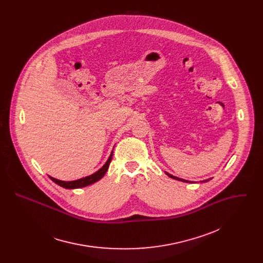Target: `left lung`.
<instances>
[{
    "instance_id": "obj_1",
    "label": "left lung",
    "mask_w": 263,
    "mask_h": 263,
    "mask_svg": "<svg viewBox=\"0 0 263 263\" xmlns=\"http://www.w3.org/2000/svg\"><path fill=\"white\" fill-rule=\"evenodd\" d=\"M169 177H171V178H173V179H176V180H179V181H183V182H187V180H184V179H180V178H178V177H175V176H173V175H171V174H169V173H166ZM210 179H208V180H203V182H206V181H209Z\"/></svg>"
}]
</instances>
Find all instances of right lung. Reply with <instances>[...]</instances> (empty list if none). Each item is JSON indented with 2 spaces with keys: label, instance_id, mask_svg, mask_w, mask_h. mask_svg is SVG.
I'll list each match as a JSON object with an SVG mask.
<instances>
[{
  "label": "right lung",
  "instance_id": "1",
  "mask_svg": "<svg viewBox=\"0 0 263 263\" xmlns=\"http://www.w3.org/2000/svg\"><path fill=\"white\" fill-rule=\"evenodd\" d=\"M112 153L113 152H111L107 162L103 165V167L101 169H99L97 172H95L94 174L90 175V176H87V177H84V178H81V179H78V180H74V181H62V180L55 179V178L50 177V176H49V178L54 183H57L58 185H60V186L64 188H70V189L85 187V186H88L90 184H93V183L97 182L98 180H100L104 176V174L106 173V171H107V169L109 167V164L111 162V159H112Z\"/></svg>",
  "mask_w": 263,
  "mask_h": 263
}]
</instances>
